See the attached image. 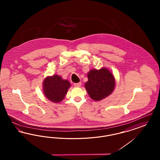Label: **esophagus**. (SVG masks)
Masks as SVG:
<instances>
[{
	"label": "esophagus",
	"instance_id": "1",
	"mask_svg": "<svg viewBox=\"0 0 160 160\" xmlns=\"http://www.w3.org/2000/svg\"><path fill=\"white\" fill-rule=\"evenodd\" d=\"M82 85V83L81 82H79V83H74V86L76 87H80Z\"/></svg>",
	"mask_w": 160,
	"mask_h": 160
}]
</instances>
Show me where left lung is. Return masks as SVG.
<instances>
[{
  "mask_svg": "<svg viewBox=\"0 0 160 160\" xmlns=\"http://www.w3.org/2000/svg\"><path fill=\"white\" fill-rule=\"evenodd\" d=\"M88 81L84 84L89 97L100 101L109 96L114 90L115 79L110 70L106 68L91 69L88 74Z\"/></svg>",
  "mask_w": 160,
  "mask_h": 160,
  "instance_id": "1",
  "label": "left lung"
}]
</instances>
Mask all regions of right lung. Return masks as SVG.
<instances>
[{"label": "right lung", "instance_id": "right-lung-1", "mask_svg": "<svg viewBox=\"0 0 160 160\" xmlns=\"http://www.w3.org/2000/svg\"><path fill=\"white\" fill-rule=\"evenodd\" d=\"M43 92L50 101L58 103L64 99L71 84L58 75L47 77L43 82Z\"/></svg>", "mask_w": 160, "mask_h": 160}]
</instances>
